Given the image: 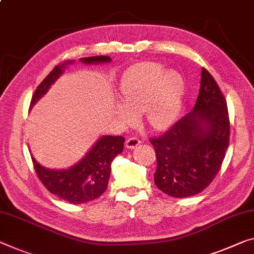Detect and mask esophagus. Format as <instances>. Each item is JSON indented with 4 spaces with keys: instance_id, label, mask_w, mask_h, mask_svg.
<instances>
[{
    "instance_id": "obj_1",
    "label": "esophagus",
    "mask_w": 254,
    "mask_h": 254,
    "mask_svg": "<svg viewBox=\"0 0 254 254\" xmlns=\"http://www.w3.org/2000/svg\"><path fill=\"white\" fill-rule=\"evenodd\" d=\"M140 144V140L137 137H130L126 140V147L127 149H135Z\"/></svg>"
}]
</instances>
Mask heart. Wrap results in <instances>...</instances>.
Masks as SVG:
<instances>
[{"label":"heart","mask_w":254,"mask_h":254,"mask_svg":"<svg viewBox=\"0 0 254 254\" xmlns=\"http://www.w3.org/2000/svg\"><path fill=\"white\" fill-rule=\"evenodd\" d=\"M123 105L117 115L125 124L142 114L143 122L153 130H165L176 122L185 93L183 77L155 62H142L125 71L119 85Z\"/></svg>","instance_id":"heart-1"}]
</instances>
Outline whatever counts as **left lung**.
I'll return each mask as SVG.
<instances>
[{
    "instance_id": "obj_1",
    "label": "left lung",
    "mask_w": 254,
    "mask_h": 254,
    "mask_svg": "<svg viewBox=\"0 0 254 254\" xmlns=\"http://www.w3.org/2000/svg\"><path fill=\"white\" fill-rule=\"evenodd\" d=\"M150 142L157 158L154 183L163 193L193 196L213 181L229 144V117L225 96L205 68L193 111Z\"/></svg>"
}]
</instances>
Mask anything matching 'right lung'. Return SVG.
<instances>
[{
	"label": "right lung",
	"instance_id": "add662e5",
	"mask_svg": "<svg viewBox=\"0 0 254 254\" xmlns=\"http://www.w3.org/2000/svg\"><path fill=\"white\" fill-rule=\"evenodd\" d=\"M86 64L110 62L111 58L105 56L81 58ZM73 60L68 61L71 64ZM67 62L57 65L44 80L38 85L30 101V108L48 92L51 85L59 78ZM125 138L123 136H102L88 153L68 169L53 170L41 166L32 157L35 171L38 178L51 193L72 204H81L101 196L107 190L111 173V162L116 155L122 153Z\"/></svg>",
	"mask_w": 254,
	"mask_h": 254
}]
</instances>
